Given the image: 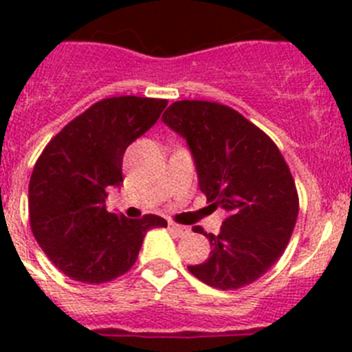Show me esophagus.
Returning <instances> with one entry per match:
<instances>
[{"instance_id":"esophagus-1","label":"esophagus","mask_w":352,"mask_h":352,"mask_svg":"<svg viewBox=\"0 0 352 352\" xmlns=\"http://www.w3.org/2000/svg\"><path fill=\"white\" fill-rule=\"evenodd\" d=\"M169 229L174 232V234H178V236L188 234V229H186V227L178 226V223H174V222H169Z\"/></svg>"}]
</instances>
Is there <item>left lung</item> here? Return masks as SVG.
I'll return each mask as SVG.
<instances>
[{"mask_svg":"<svg viewBox=\"0 0 352 352\" xmlns=\"http://www.w3.org/2000/svg\"><path fill=\"white\" fill-rule=\"evenodd\" d=\"M162 120L186 139L208 203L227 211L219 234L201 231L210 239V257L188 272L222 291L256 282L284 254L300 210L280 149L238 111L217 102H174Z\"/></svg>","mask_w":352,"mask_h":352,"instance_id":"obj_1","label":"left lung"}]
</instances>
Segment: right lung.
Returning a JSON list of instances; mask_svg holds the SVG:
<instances>
[{
    "mask_svg": "<svg viewBox=\"0 0 352 352\" xmlns=\"http://www.w3.org/2000/svg\"><path fill=\"white\" fill-rule=\"evenodd\" d=\"M167 100L113 96L96 102L56 133L30 179V223L56 268L82 284L125 275L146 232L167 227L157 214L126 219L105 208L109 186L123 182L125 149L157 123Z\"/></svg>",
    "mask_w": 352,
    "mask_h": 352,
    "instance_id": "right-lung-1",
    "label": "right lung"
}]
</instances>
